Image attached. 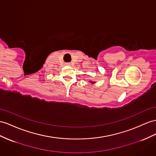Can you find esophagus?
Segmentation results:
<instances>
[{
	"mask_svg": "<svg viewBox=\"0 0 156 156\" xmlns=\"http://www.w3.org/2000/svg\"><path fill=\"white\" fill-rule=\"evenodd\" d=\"M66 66H70V63H66Z\"/></svg>",
	"mask_w": 156,
	"mask_h": 156,
	"instance_id": "1",
	"label": "esophagus"
}]
</instances>
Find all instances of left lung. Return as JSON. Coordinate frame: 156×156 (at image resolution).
Masks as SVG:
<instances>
[{
	"label": "left lung",
	"mask_w": 156,
	"mask_h": 156,
	"mask_svg": "<svg viewBox=\"0 0 156 156\" xmlns=\"http://www.w3.org/2000/svg\"><path fill=\"white\" fill-rule=\"evenodd\" d=\"M90 82H91V83H95V82H92V81H90Z\"/></svg>",
	"instance_id": "8db88e82"
}]
</instances>
